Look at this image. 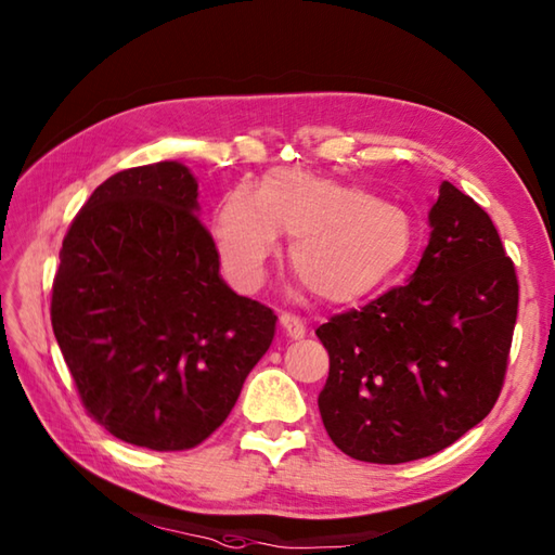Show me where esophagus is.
I'll use <instances>...</instances> for the list:
<instances>
[{"mask_svg":"<svg viewBox=\"0 0 555 555\" xmlns=\"http://www.w3.org/2000/svg\"><path fill=\"white\" fill-rule=\"evenodd\" d=\"M281 328H284V334L288 338H302L305 336V324L298 314H291V312H284L281 314Z\"/></svg>","mask_w":555,"mask_h":555,"instance_id":"1","label":"esophagus"}]
</instances>
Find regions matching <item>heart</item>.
<instances>
[{
  "label": "heart",
  "mask_w": 555,
  "mask_h": 555,
  "mask_svg": "<svg viewBox=\"0 0 555 555\" xmlns=\"http://www.w3.org/2000/svg\"><path fill=\"white\" fill-rule=\"evenodd\" d=\"M279 235H291L288 267L305 291L324 302H356L405 262L415 227L403 207L370 188L302 169L271 171L257 193L235 188L221 199L215 241L241 288L262 284Z\"/></svg>",
  "instance_id": "obj_1"
}]
</instances>
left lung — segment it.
<instances>
[{
  "mask_svg": "<svg viewBox=\"0 0 555 555\" xmlns=\"http://www.w3.org/2000/svg\"><path fill=\"white\" fill-rule=\"evenodd\" d=\"M429 245L405 286L317 328L328 352L326 434L362 463L443 451L501 396L517 320V274L491 217L443 181Z\"/></svg>",
  "mask_w": 555,
  "mask_h": 555,
  "instance_id": "left-lung-1",
  "label": "left lung"
}]
</instances>
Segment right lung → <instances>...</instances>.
<instances>
[{"label":"right lung","mask_w":555,"mask_h":555,"mask_svg":"<svg viewBox=\"0 0 555 555\" xmlns=\"http://www.w3.org/2000/svg\"><path fill=\"white\" fill-rule=\"evenodd\" d=\"M179 162L109 176L64 235L52 328L88 415L116 439L188 451L215 434L276 314L233 293Z\"/></svg>","instance_id":"1"}]
</instances>
